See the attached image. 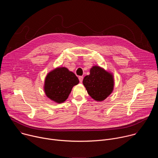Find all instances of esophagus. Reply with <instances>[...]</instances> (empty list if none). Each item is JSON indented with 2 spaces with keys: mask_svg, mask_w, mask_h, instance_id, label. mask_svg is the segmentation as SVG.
I'll return each instance as SVG.
<instances>
[{
  "mask_svg": "<svg viewBox=\"0 0 158 158\" xmlns=\"http://www.w3.org/2000/svg\"><path fill=\"white\" fill-rule=\"evenodd\" d=\"M79 80L80 81V82H82V80H83V77L82 76H79Z\"/></svg>",
  "mask_w": 158,
  "mask_h": 158,
  "instance_id": "esophagus-1",
  "label": "esophagus"
}]
</instances>
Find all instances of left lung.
I'll return each instance as SVG.
<instances>
[{
  "mask_svg": "<svg viewBox=\"0 0 158 158\" xmlns=\"http://www.w3.org/2000/svg\"><path fill=\"white\" fill-rule=\"evenodd\" d=\"M82 82L89 96L97 101H104L113 91V76L99 66H93Z\"/></svg>",
  "mask_w": 158,
  "mask_h": 158,
  "instance_id": "8db88e82",
  "label": "left lung"
}]
</instances>
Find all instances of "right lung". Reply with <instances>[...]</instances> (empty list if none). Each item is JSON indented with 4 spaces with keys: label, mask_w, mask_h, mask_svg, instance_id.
<instances>
[{
    "label": "right lung",
    "mask_w": 158,
    "mask_h": 158,
    "mask_svg": "<svg viewBox=\"0 0 158 158\" xmlns=\"http://www.w3.org/2000/svg\"><path fill=\"white\" fill-rule=\"evenodd\" d=\"M77 77L66 67H57L47 75L44 91L46 96L57 103L64 102L73 86L79 84Z\"/></svg>",
    "instance_id": "1"
}]
</instances>
